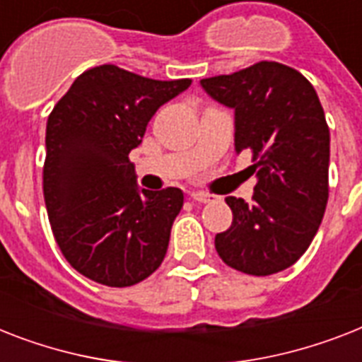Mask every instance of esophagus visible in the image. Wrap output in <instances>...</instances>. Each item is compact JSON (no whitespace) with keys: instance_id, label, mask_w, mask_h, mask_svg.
Segmentation results:
<instances>
[{"instance_id":"1","label":"esophagus","mask_w":362,"mask_h":362,"mask_svg":"<svg viewBox=\"0 0 362 362\" xmlns=\"http://www.w3.org/2000/svg\"><path fill=\"white\" fill-rule=\"evenodd\" d=\"M189 199H192V201H195V203H203V204L216 203V201H218V197H216V195H212V193H201V192L192 193V195H189Z\"/></svg>"}]
</instances>
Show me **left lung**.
<instances>
[{"mask_svg":"<svg viewBox=\"0 0 362 362\" xmlns=\"http://www.w3.org/2000/svg\"><path fill=\"white\" fill-rule=\"evenodd\" d=\"M235 109V148L252 153V203L227 197L231 227L216 235L223 263L269 276L297 263L320 229L329 199L331 135L314 86L293 67L259 62L201 81Z\"/></svg>","mask_w":362,"mask_h":362,"instance_id":"8db88e82","label":"left lung"}]
</instances>
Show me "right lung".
Segmentation results:
<instances>
[{
  "instance_id": "1",
  "label": "right lung",
  "mask_w": 362,
  "mask_h": 362,
  "mask_svg": "<svg viewBox=\"0 0 362 362\" xmlns=\"http://www.w3.org/2000/svg\"><path fill=\"white\" fill-rule=\"evenodd\" d=\"M189 78L153 81L99 65L84 71L47 122L42 193L64 257L90 280L129 287L163 261L178 187L139 192L129 152L156 110L189 88Z\"/></svg>"
}]
</instances>
